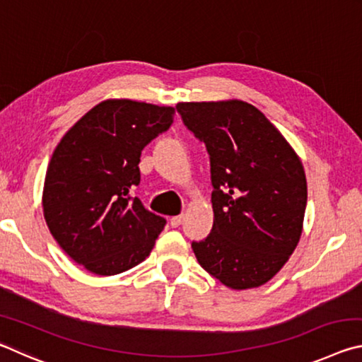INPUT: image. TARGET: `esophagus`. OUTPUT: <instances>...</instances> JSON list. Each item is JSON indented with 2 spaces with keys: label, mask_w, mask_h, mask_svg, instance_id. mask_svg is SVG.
Segmentation results:
<instances>
[{
  "label": "esophagus",
  "mask_w": 362,
  "mask_h": 362,
  "mask_svg": "<svg viewBox=\"0 0 362 362\" xmlns=\"http://www.w3.org/2000/svg\"><path fill=\"white\" fill-rule=\"evenodd\" d=\"M183 222V216H175V217H170V226H179Z\"/></svg>",
  "instance_id": "esophagus-1"
}]
</instances>
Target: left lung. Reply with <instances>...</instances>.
I'll list each match as a JSON object with an SVG mask.
<instances>
[{
    "label": "left lung",
    "instance_id": "8db88e82",
    "mask_svg": "<svg viewBox=\"0 0 362 362\" xmlns=\"http://www.w3.org/2000/svg\"><path fill=\"white\" fill-rule=\"evenodd\" d=\"M185 126L211 156L214 225L193 243L199 265L235 291L268 283L303 230L306 177L296 150L243 100L180 102Z\"/></svg>",
    "mask_w": 362,
    "mask_h": 362
}]
</instances>
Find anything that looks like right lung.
Listing matches in <instances>:
<instances>
[{
	"label": "right lung",
	"mask_w": 362,
	"mask_h": 362,
	"mask_svg": "<svg viewBox=\"0 0 362 362\" xmlns=\"http://www.w3.org/2000/svg\"><path fill=\"white\" fill-rule=\"evenodd\" d=\"M174 107L108 99L76 121L52 153L42 188L47 228L79 265L113 276L150 255L166 220L131 192L140 153L174 122Z\"/></svg>",
	"instance_id": "1"
}]
</instances>
